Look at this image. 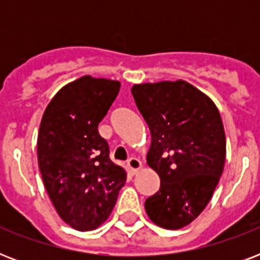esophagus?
I'll use <instances>...</instances> for the list:
<instances>
[{"mask_svg": "<svg viewBox=\"0 0 260 260\" xmlns=\"http://www.w3.org/2000/svg\"><path fill=\"white\" fill-rule=\"evenodd\" d=\"M126 163H128V167H129L131 171H132L134 174H136L140 169H142V162H140V159L135 158V156L128 159V162Z\"/></svg>", "mask_w": 260, "mask_h": 260, "instance_id": "esophagus-1", "label": "esophagus"}]
</instances>
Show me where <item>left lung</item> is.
Returning a JSON list of instances; mask_svg holds the SVG:
<instances>
[{
  "mask_svg": "<svg viewBox=\"0 0 260 260\" xmlns=\"http://www.w3.org/2000/svg\"><path fill=\"white\" fill-rule=\"evenodd\" d=\"M132 95L151 131L147 165L160 189L144 208L156 225L179 230L201 214L225 163V132L217 106L186 81L134 85Z\"/></svg>",
  "mask_w": 260,
  "mask_h": 260,
  "instance_id": "1",
  "label": "left lung"
}]
</instances>
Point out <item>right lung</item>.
<instances>
[{"mask_svg":"<svg viewBox=\"0 0 260 260\" xmlns=\"http://www.w3.org/2000/svg\"><path fill=\"white\" fill-rule=\"evenodd\" d=\"M118 90V81L85 75L59 90L43 113L39 169L58 214L77 231L101 225L125 185V170L98 134Z\"/></svg>","mask_w":260,"mask_h":260,"instance_id":"right-lung-1","label":"right lung"}]
</instances>
